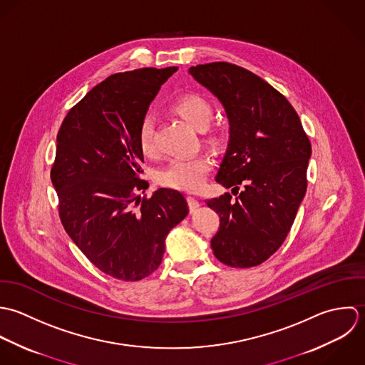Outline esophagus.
<instances>
[{"label": "esophagus", "instance_id": "obj_1", "mask_svg": "<svg viewBox=\"0 0 365 365\" xmlns=\"http://www.w3.org/2000/svg\"><path fill=\"white\" fill-rule=\"evenodd\" d=\"M187 203H189L190 212H195L200 206V202L196 197H193V196H187Z\"/></svg>", "mask_w": 365, "mask_h": 365}]
</instances>
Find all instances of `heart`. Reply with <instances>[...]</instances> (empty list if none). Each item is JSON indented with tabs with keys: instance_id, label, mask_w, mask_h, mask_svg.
<instances>
[{
	"instance_id": "obj_1",
	"label": "heart",
	"mask_w": 365,
	"mask_h": 365,
	"mask_svg": "<svg viewBox=\"0 0 365 365\" xmlns=\"http://www.w3.org/2000/svg\"><path fill=\"white\" fill-rule=\"evenodd\" d=\"M173 110L187 124L196 130H206L213 120V106L202 96L189 94L178 98L173 103ZM138 144L144 155L153 152V118L146 115L138 130ZM213 168V160L209 155H195L190 158H178L156 172V182L162 186L195 192L200 189L209 172Z\"/></svg>"
}]
</instances>
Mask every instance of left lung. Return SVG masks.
<instances>
[{
  "label": "left lung",
  "mask_w": 365,
  "mask_h": 365,
  "mask_svg": "<svg viewBox=\"0 0 365 365\" xmlns=\"http://www.w3.org/2000/svg\"><path fill=\"white\" fill-rule=\"evenodd\" d=\"M189 74L217 97L230 124L216 182L238 197L206 200L220 216L213 254L234 268L257 267L291 230L312 146L291 103L259 76L227 62L192 66Z\"/></svg>",
  "instance_id": "left-lung-1"
}]
</instances>
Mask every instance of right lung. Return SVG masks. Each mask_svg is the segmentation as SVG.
<instances>
[{"mask_svg": "<svg viewBox=\"0 0 365 365\" xmlns=\"http://www.w3.org/2000/svg\"><path fill=\"white\" fill-rule=\"evenodd\" d=\"M178 71L144 68L93 87L65 117L51 179L61 221L104 274L140 281L162 262L169 231L189 213L183 195L160 187L143 197L138 130L160 86Z\"/></svg>", "mask_w": 365, "mask_h": 365, "instance_id": "add662e5", "label": "right lung"}]
</instances>
